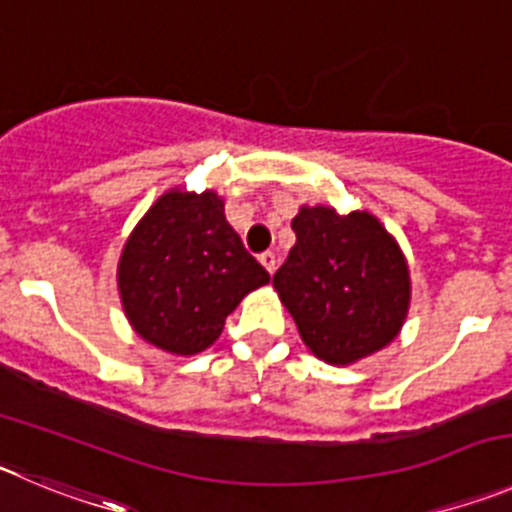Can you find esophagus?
<instances>
[{
    "mask_svg": "<svg viewBox=\"0 0 512 512\" xmlns=\"http://www.w3.org/2000/svg\"><path fill=\"white\" fill-rule=\"evenodd\" d=\"M259 261H261V264H264V269L269 271V274H274V271H276V264H279V261H276V253H271V251L261 253Z\"/></svg>",
    "mask_w": 512,
    "mask_h": 512,
    "instance_id": "34e87169",
    "label": "esophagus"
}]
</instances>
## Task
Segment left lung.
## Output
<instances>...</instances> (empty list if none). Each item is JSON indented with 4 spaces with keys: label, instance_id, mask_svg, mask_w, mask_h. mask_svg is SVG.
Segmentation results:
<instances>
[{
    "label": "left lung",
    "instance_id": "8db88e82",
    "mask_svg": "<svg viewBox=\"0 0 512 512\" xmlns=\"http://www.w3.org/2000/svg\"><path fill=\"white\" fill-rule=\"evenodd\" d=\"M297 243L274 274L304 345L332 365L381 350L409 312V269L393 238L368 213L302 208Z\"/></svg>",
    "mask_w": 512,
    "mask_h": 512
}]
</instances>
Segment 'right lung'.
Here are the masks:
<instances>
[{"label": "right lung", "instance_id": "1", "mask_svg": "<svg viewBox=\"0 0 512 512\" xmlns=\"http://www.w3.org/2000/svg\"><path fill=\"white\" fill-rule=\"evenodd\" d=\"M269 271L243 248L215 192H167L126 241L119 289L126 317L147 342L195 355L218 340L225 317Z\"/></svg>", "mask_w": 512, "mask_h": 512}]
</instances>
